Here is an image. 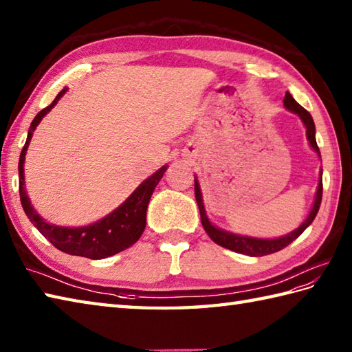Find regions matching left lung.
Listing matches in <instances>:
<instances>
[{"instance_id":"left-lung-1","label":"left lung","mask_w":352,"mask_h":352,"mask_svg":"<svg viewBox=\"0 0 352 352\" xmlns=\"http://www.w3.org/2000/svg\"><path fill=\"white\" fill-rule=\"evenodd\" d=\"M284 106L285 109H289L290 112L296 113V116L302 120V123L307 129V140L310 142L311 148L320 156L318 142H316V127H314V121L310 116V112L305 111L302 106H300L295 98L290 96V92H285L284 97ZM322 176V171H320ZM195 195H196V200L199 205V211H200V220H202L204 229L206 231V234L210 235V239L217 243L219 246L226 248L229 250H234V252L239 254H245L249 256H263V255H269V254H275L278 250L284 249L285 246H289L293 240H296L298 236L302 234L305 229L311 225V221L316 217V214L319 211V206L322 202V177L318 185V191H316V197H314V204L311 206V211L308 214L307 219L302 221V225L299 228H296L295 231L287 234L284 236H279V239H255V236H246V235H239V234H232L223 231L217 226H214L210 219L206 217L205 212V206H204V200H202V191H200V185L197 182V177H195Z\"/></svg>"}]
</instances>
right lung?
Segmentation results:
<instances>
[{
	"mask_svg": "<svg viewBox=\"0 0 352 352\" xmlns=\"http://www.w3.org/2000/svg\"><path fill=\"white\" fill-rule=\"evenodd\" d=\"M67 89L68 88H63L59 94L56 96L53 103L47 106L45 109H42L38 116L34 117L30 129H28L27 141L23 147V152H21L18 164L19 197L27 217L30 219L32 223L38 228V231L44 235L54 248L69 255L86 256L91 258V260H102V258L112 256L121 252V250L131 248L140 240V236L144 232L146 228V212L150 197H152L156 185L160 184L164 173H166L167 166L161 167L156 173L147 177L116 211L107 214L106 217L96 221V223L80 228H65L48 223L47 220L42 219L39 214L36 212V210L30 204V199L27 196L24 182V161L36 126H38L41 123V120L53 109L56 103L60 100V97L65 94Z\"/></svg>",
	"mask_w": 352,
	"mask_h": 352,
	"instance_id": "1",
	"label": "right lung"
}]
</instances>
